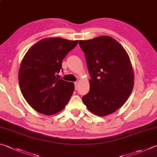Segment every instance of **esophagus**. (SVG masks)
I'll list each match as a JSON object with an SVG mask.
<instances>
[{"mask_svg": "<svg viewBox=\"0 0 157 157\" xmlns=\"http://www.w3.org/2000/svg\"><path fill=\"white\" fill-rule=\"evenodd\" d=\"M74 84H75V90H77V89H78V86H79V82H75V83H74Z\"/></svg>", "mask_w": 157, "mask_h": 157, "instance_id": "esophagus-1", "label": "esophagus"}]
</instances>
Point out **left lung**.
I'll list each match as a JSON object with an SVG mask.
<instances>
[{
    "label": "left lung",
    "instance_id": "left-lung-1",
    "mask_svg": "<svg viewBox=\"0 0 157 157\" xmlns=\"http://www.w3.org/2000/svg\"><path fill=\"white\" fill-rule=\"evenodd\" d=\"M79 44L91 78L89 92L82 101L95 115H110L123 106L133 89L135 76L129 56L110 36L79 40Z\"/></svg>",
    "mask_w": 157,
    "mask_h": 157
}]
</instances>
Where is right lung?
<instances>
[{"instance_id":"add662e5","label":"right lung","mask_w":157,"mask_h":157,"mask_svg":"<svg viewBox=\"0 0 157 157\" xmlns=\"http://www.w3.org/2000/svg\"><path fill=\"white\" fill-rule=\"evenodd\" d=\"M78 40L44 38L29 48L21 63L18 82L22 95L30 106L47 115L61 111L72 96L73 82L58 78L63 59Z\"/></svg>"}]
</instances>
